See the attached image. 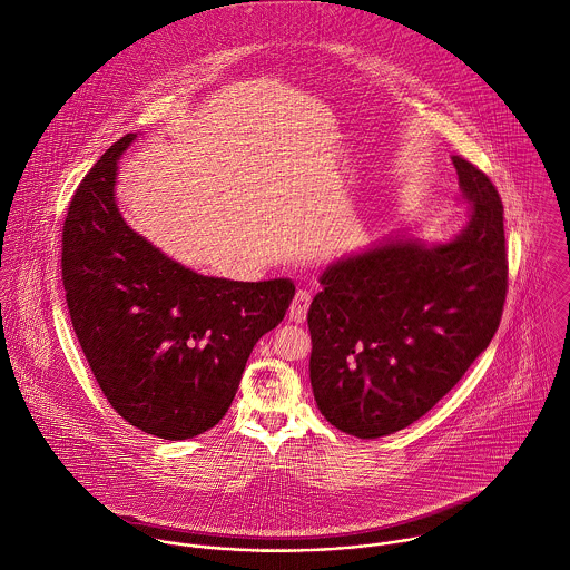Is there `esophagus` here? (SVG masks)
<instances>
[{
	"instance_id": "esophagus-1",
	"label": "esophagus",
	"mask_w": 570,
	"mask_h": 570,
	"mask_svg": "<svg viewBox=\"0 0 570 570\" xmlns=\"http://www.w3.org/2000/svg\"><path fill=\"white\" fill-rule=\"evenodd\" d=\"M311 302H313V295H311L306 288L297 291L295 297H293V304H291V308H288V320L295 322V324H302V322L306 320V315H308Z\"/></svg>"
}]
</instances>
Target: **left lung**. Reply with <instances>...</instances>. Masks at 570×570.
<instances>
[{"label":"left lung","mask_w":570,"mask_h":570,"mask_svg":"<svg viewBox=\"0 0 570 570\" xmlns=\"http://www.w3.org/2000/svg\"><path fill=\"white\" fill-rule=\"evenodd\" d=\"M466 228L426 248L393 239L320 277L308 311L311 384L342 433L375 440L426 415L498 333L509 259L504 206L484 170L455 155Z\"/></svg>","instance_id":"obj_1"}]
</instances>
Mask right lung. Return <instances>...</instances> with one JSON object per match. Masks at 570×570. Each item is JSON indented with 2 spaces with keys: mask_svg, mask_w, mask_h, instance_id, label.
<instances>
[{
  "mask_svg": "<svg viewBox=\"0 0 570 570\" xmlns=\"http://www.w3.org/2000/svg\"><path fill=\"white\" fill-rule=\"evenodd\" d=\"M115 141L77 186L61 230L70 322L110 406L135 429L188 440L230 409L262 335L286 315L291 279L204 277L130 230L115 204Z\"/></svg>",
  "mask_w": 570,
  "mask_h": 570,
  "instance_id": "right-lung-1",
  "label": "right lung"
}]
</instances>
